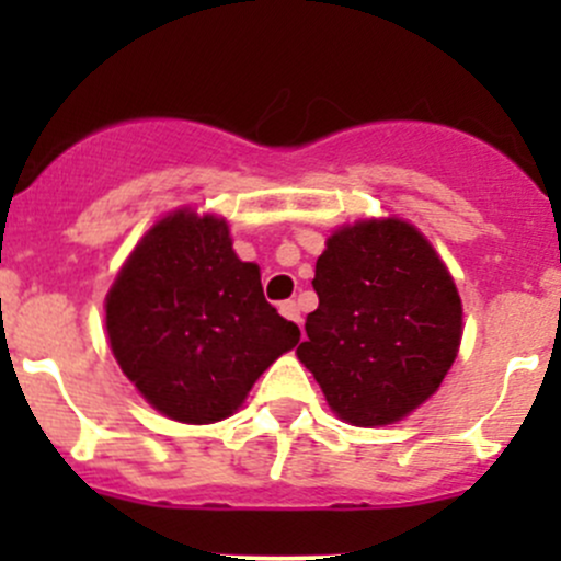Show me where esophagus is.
<instances>
[{
    "mask_svg": "<svg viewBox=\"0 0 561 561\" xmlns=\"http://www.w3.org/2000/svg\"><path fill=\"white\" fill-rule=\"evenodd\" d=\"M279 314L301 325V309H298L296 301H282V304H279Z\"/></svg>",
    "mask_w": 561,
    "mask_h": 561,
    "instance_id": "34e87169",
    "label": "esophagus"
}]
</instances>
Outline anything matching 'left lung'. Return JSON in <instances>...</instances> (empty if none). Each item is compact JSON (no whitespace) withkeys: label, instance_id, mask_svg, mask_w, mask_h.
Instances as JSON below:
<instances>
[{"label":"left lung","instance_id":"obj_1","mask_svg":"<svg viewBox=\"0 0 561 561\" xmlns=\"http://www.w3.org/2000/svg\"><path fill=\"white\" fill-rule=\"evenodd\" d=\"M312 287L320 307L296 353L342 421L386 426L439 388L461 344V298L417 228L393 217L339 228Z\"/></svg>","mask_w":561,"mask_h":561}]
</instances>
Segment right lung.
Masks as SVG:
<instances>
[{"instance_id":"add662e5","label":"right lung","mask_w":561,"mask_h":561,"mask_svg":"<svg viewBox=\"0 0 561 561\" xmlns=\"http://www.w3.org/2000/svg\"><path fill=\"white\" fill-rule=\"evenodd\" d=\"M118 366L171 421L233 415L254 380L301 339L233 252L228 222L175 211L140 239L105 298Z\"/></svg>"}]
</instances>
